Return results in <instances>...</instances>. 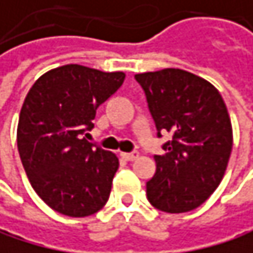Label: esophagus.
<instances>
[{"label": "esophagus", "mask_w": 253, "mask_h": 253, "mask_svg": "<svg viewBox=\"0 0 253 253\" xmlns=\"http://www.w3.org/2000/svg\"><path fill=\"white\" fill-rule=\"evenodd\" d=\"M121 157L124 160H127V162H133V160H136L139 157V154L138 153H121Z\"/></svg>", "instance_id": "34e87169"}]
</instances>
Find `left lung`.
Listing matches in <instances>:
<instances>
[{
    "instance_id": "1",
    "label": "left lung",
    "mask_w": 253,
    "mask_h": 253,
    "mask_svg": "<svg viewBox=\"0 0 253 253\" xmlns=\"http://www.w3.org/2000/svg\"><path fill=\"white\" fill-rule=\"evenodd\" d=\"M135 78L145 90L159 136L172 133L165 154L154 156L148 202L168 213L194 211L218 188L228 166L233 127L225 102L212 83L179 68Z\"/></svg>"
}]
</instances>
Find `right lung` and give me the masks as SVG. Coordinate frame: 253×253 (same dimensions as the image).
Masks as SVG:
<instances>
[{
    "label": "right lung",
    "mask_w": 253,
    "mask_h": 253,
    "mask_svg": "<svg viewBox=\"0 0 253 253\" xmlns=\"http://www.w3.org/2000/svg\"><path fill=\"white\" fill-rule=\"evenodd\" d=\"M124 78L121 71L71 63L42 74L25 97L17 124L20 160L38 197L62 215L90 216L109 199L118 159L83 135Z\"/></svg>",
    "instance_id": "1"
}]
</instances>
